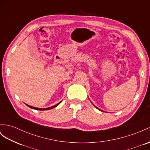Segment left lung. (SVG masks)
<instances>
[{
	"label": "left lung",
	"mask_w": 150,
	"mask_h": 150,
	"mask_svg": "<svg viewBox=\"0 0 150 150\" xmlns=\"http://www.w3.org/2000/svg\"><path fill=\"white\" fill-rule=\"evenodd\" d=\"M95 106V107H96V108H97V107H96V106ZM98 109L99 110H99V108H98ZM101 111H102V110H101Z\"/></svg>",
	"instance_id": "obj_1"
}]
</instances>
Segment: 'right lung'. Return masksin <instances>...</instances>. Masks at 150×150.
<instances>
[{"instance_id": "right-lung-1", "label": "right lung", "mask_w": 150, "mask_h": 150, "mask_svg": "<svg viewBox=\"0 0 150 150\" xmlns=\"http://www.w3.org/2000/svg\"><path fill=\"white\" fill-rule=\"evenodd\" d=\"M61 102H59V103H57V105H54V106H51V107H49V108H35V107H33V106H30V105H27L28 107H30V108H32V109H35V110H50V109H52V108H55V107H56L57 105H58L59 104H60L61 103Z\"/></svg>"}]
</instances>
